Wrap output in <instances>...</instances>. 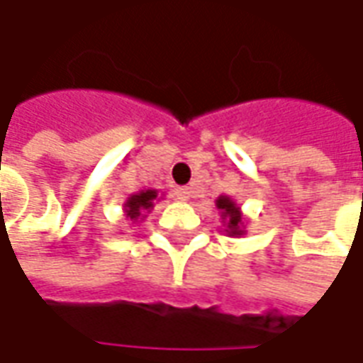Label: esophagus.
I'll list each match as a JSON object with an SVG mask.
<instances>
[{"label": "esophagus", "mask_w": 363, "mask_h": 363, "mask_svg": "<svg viewBox=\"0 0 363 363\" xmlns=\"http://www.w3.org/2000/svg\"><path fill=\"white\" fill-rule=\"evenodd\" d=\"M174 196L177 198V200H179V202H188L189 198H191V189H189V188H175Z\"/></svg>", "instance_id": "obj_1"}]
</instances>
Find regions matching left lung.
<instances>
[{"mask_svg":"<svg viewBox=\"0 0 363 363\" xmlns=\"http://www.w3.org/2000/svg\"><path fill=\"white\" fill-rule=\"evenodd\" d=\"M216 208L218 212H220V218H222V222H224V226H226V234L228 236H242L246 234L244 230V216H242V210H240V206L234 202L232 198L228 196H220L216 200Z\"/></svg>","mask_w":363,"mask_h":363,"instance_id":"8db88e82","label":"left lung"}]
</instances>
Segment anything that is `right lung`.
<instances>
[{"instance_id": "1", "label": "right lung", "mask_w": 363, "mask_h": 363, "mask_svg": "<svg viewBox=\"0 0 363 363\" xmlns=\"http://www.w3.org/2000/svg\"><path fill=\"white\" fill-rule=\"evenodd\" d=\"M160 202V194L157 189H141L139 194H131L127 198V202L123 206L125 212V220L137 224L139 220H143L145 214H149L153 210V203Z\"/></svg>"}]
</instances>
